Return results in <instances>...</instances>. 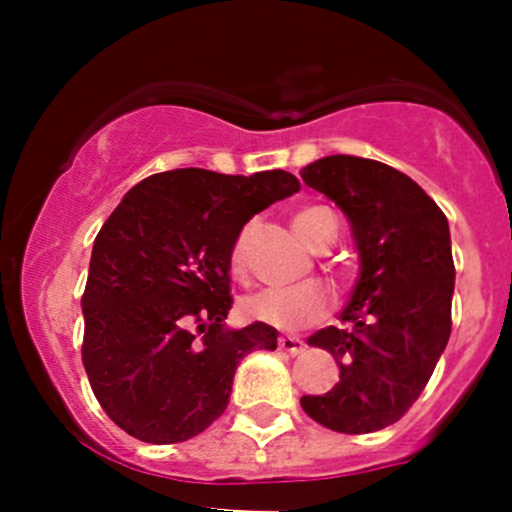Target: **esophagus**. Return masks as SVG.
<instances>
[{"label": "esophagus", "instance_id": "1", "mask_svg": "<svg viewBox=\"0 0 512 512\" xmlns=\"http://www.w3.org/2000/svg\"><path fill=\"white\" fill-rule=\"evenodd\" d=\"M277 347H280L282 352H287L292 356L304 352V342H302V339H297V337H280V339H277Z\"/></svg>", "mask_w": 512, "mask_h": 512}]
</instances>
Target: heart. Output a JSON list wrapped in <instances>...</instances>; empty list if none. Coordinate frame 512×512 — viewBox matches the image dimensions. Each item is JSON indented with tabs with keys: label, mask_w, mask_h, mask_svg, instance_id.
Segmentation results:
<instances>
[{
	"label": "heart",
	"mask_w": 512,
	"mask_h": 512,
	"mask_svg": "<svg viewBox=\"0 0 512 512\" xmlns=\"http://www.w3.org/2000/svg\"><path fill=\"white\" fill-rule=\"evenodd\" d=\"M324 227H332L337 232V220H334L332 210L314 205V208H302L294 215V230L309 247L317 242ZM252 237H255V223H247L237 232L235 242H232L230 267L237 277L245 275L247 270ZM329 304H332V297H329L324 285H319V282H302V285L294 287L262 289V292L250 294V297L242 299L240 309L252 322L294 332V329H304L309 324L319 322L327 314Z\"/></svg>",
	"instance_id": "b5f03b06"
}]
</instances>
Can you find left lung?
<instances>
[{
	"instance_id": "8db88e82",
	"label": "left lung",
	"mask_w": 512,
	"mask_h": 512,
	"mask_svg": "<svg viewBox=\"0 0 512 512\" xmlns=\"http://www.w3.org/2000/svg\"><path fill=\"white\" fill-rule=\"evenodd\" d=\"M299 175L344 210L361 260L344 327L309 337L339 361V384L299 404L332 431H381L414 406L451 337L448 220L409 175L379 160L327 156Z\"/></svg>"
}]
</instances>
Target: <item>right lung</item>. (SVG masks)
<instances>
[{
    "label": "right lung",
    "instance_id": "right-lung-1",
    "mask_svg": "<svg viewBox=\"0 0 512 512\" xmlns=\"http://www.w3.org/2000/svg\"><path fill=\"white\" fill-rule=\"evenodd\" d=\"M299 190L287 170L178 168L141 180L103 223L81 309V361L108 418L146 443H180L223 416L245 354L277 329H225L242 225Z\"/></svg>",
    "mask_w": 512,
    "mask_h": 512
}]
</instances>
